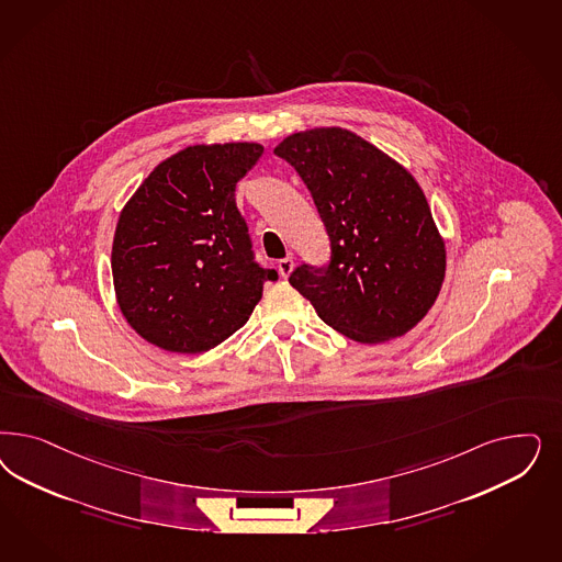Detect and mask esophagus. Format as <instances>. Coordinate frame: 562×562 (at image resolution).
Instances as JSON below:
<instances>
[{"instance_id": "34e87169", "label": "esophagus", "mask_w": 562, "mask_h": 562, "mask_svg": "<svg viewBox=\"0 0 562 562\" xmlns=\"http://www.w3.org/2000/svg\"><path fill=\"white\" fill-rule=\"evenodd\" d=\"M293 267H295L293 256H288V258H283V260H279V262H277V269H279L283 279H288V277H290L291 272H293Z\"/></svg>"}]
</instances>
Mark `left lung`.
Here are the masks:
<instances>
[{
  "instance_id": "obj_1",
  "label": "left lung",
  "mask_w": 562,
  "mask_h": 562,
  "mask_svg": "<svg viewBox=\"0 0 562 562\" xmlns=\"http://www.w3.org/2000/svg\"><path fill=\"white\" fill-rule=\"evenodd\" d=\"M295 167L330 237V265L291 272L316 314L376 345L405 335L435 306L447 250L416 178L345 127H312L274 146Z\"/></svg>"
}]
</instances>
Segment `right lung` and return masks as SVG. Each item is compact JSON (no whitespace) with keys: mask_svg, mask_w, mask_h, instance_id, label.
I'll return each instance as SVG.
<instances>
[{"mask_svg":"<svg viewBox=\"0 0 562 562\" xmlns=\"http://www.w3.org/2000/svg\"><path fill=\"white\" fill-rule=\"evenodd\" d=\"M258 143L192 145L157 165L130 196L113 234L117 306L145 341L204 353L248 323L267 279L254 262L236 183Z\"/></svg>","mask_w":562,"mask_h":562,"instance_id":"obj_1","label":"right lung"}]
</instances>
